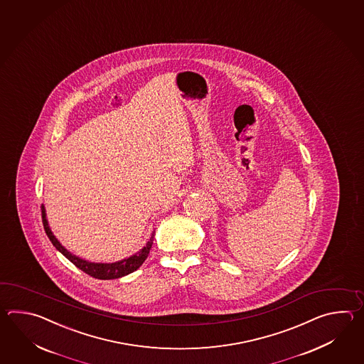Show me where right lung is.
<instances>
[{
	"mask_svg": "<svg viewBox=\"0 0 364 364\" xmlns=\"http://www.w3.org/2000/svg\"><path fill=\"white\" fill-rule=\"evenodd\" d=\"M41 216H43V225L44 229L47 232L48 238L53 243L55 246L62 255L65 256L66 259H69L71 263L77 267L79 269L92 276L95 279H121L124 276L130 274L132 272L136 271L141 264L144 263V260L147 259L149 255V250L154 245V237H155V230L151 232V237L148 240L147 243L144 247L140 248L138 252H135L134 255L124 257L122 260L118 262H112V263H95V262H90L82 259L79 256L74 255L73 252H70L68 248L62 246L61 242L55 238V234L52 232L49 223H48L47 210L44 204H41Z\"/></svg>",
	"mask_w": 364,
	"mask_h": 364,
	"instance_id": "right-lung-1",
	"label": "right lung"
}]
</instances>
